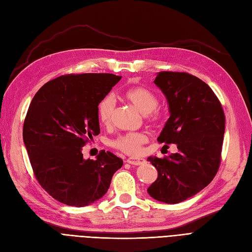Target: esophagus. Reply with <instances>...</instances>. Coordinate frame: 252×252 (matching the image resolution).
I'll list each match as a JSON object with an SVG mask.
<instances>
[{
  "label": "esophagus",
  "mask_w": 252,
  "mask_h": 252,
  "mask_svg": "<svg viewBox=\"0 0 252 252\" xmlns=\"http://www.w3.org/2000/svg\"><path fill=\"white\" fill-rule=\"evenodd\" d=\"M126 162H127V163H129V164H133V165H141V164L145 163V160L142 159V158L131 157V158H128L126 160Z\"/></svg>",
  "instance_id": "esophagus-1"
}]
</instances>
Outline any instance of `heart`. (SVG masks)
<instances>
[{
  "mask_svg": "<svg viewBox=\"0 0 252 252\" xmlns=\"http://www.w3.org/2000/svg\"><path fill=\"white\" fill-rule=\"evenodd\" d=\"M125 97L134 107L145 115L152 124H155L161 117V112L158 109V97L147 88L136 87L128 89L125 92ZM115 108V99L111 95H107L100 100L97 108L100 123L108 125L113 116ZM148 138L142 133H128L121 135L111 142L112 147L131 155H137L141 151L142 144L147 142Z\"/></svg>",
  "mask_w": 252,
  "mask_h": 252,
  "instance_id": "b5f03b06",
  "label": "heart"
}]
</instances>
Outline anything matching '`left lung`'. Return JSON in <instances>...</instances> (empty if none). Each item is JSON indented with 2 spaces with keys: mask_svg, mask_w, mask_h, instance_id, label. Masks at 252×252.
Instances as JSON below:
<instances>
[{
  "mask_svg": "<svg viewBox=\"0 0 252 252\" xmlns=\"http://www.w3.org/2000/svg\"><path fill=\"white\" fill-rule=\"evenodd\" d=\"M155 84L165 95L169 118L158 137L177 144L178 153L149 157L158 178L148 192L157 201L176 204L212 182L221 162L225 115L207 84L185 72H159Z\"/></svg>",
  "mask_w": 252,
  "mask_h": 252,
  "instance_id": "1",
  "label": "left lung"
}]
</instances>
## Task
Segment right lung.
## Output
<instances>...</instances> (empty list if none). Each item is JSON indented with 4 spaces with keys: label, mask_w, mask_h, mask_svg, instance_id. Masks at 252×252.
I'll list each match as a JSON object with an SVG mask.
<instances>
[{
    "label": "right lung",
    "mask_w": 252,
    "mask_h": 252,
    "mask_svg": "<svg viewBox=\"0 0 252 252\" xmlns=\"http://www.w3.org/2000/svg\"><path fill=\"white\" fill-rule=\"evenodd\" d=\"M121 76L110 73L68 74L36 92L24 121L23 139L34 176L52 198L83 207L108 191L124 164L111 152L84 159L83 147L100 133L97 108Z\"/></svg>",
    "instance_id": "obj_1"
}]
</instances>
